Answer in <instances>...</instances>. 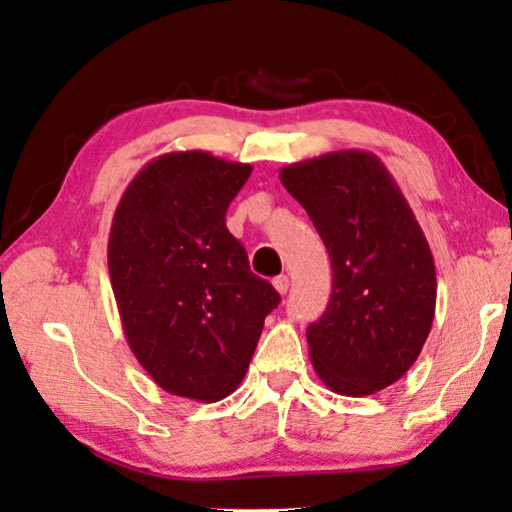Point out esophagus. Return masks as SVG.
<instances>
[{
    "mask_svg": "<svg viewBox=\"0 0 512 512\" xmlns=\"http://www.w3.org/2000/svg\"><path fill=\"white\" fill-rule=\"evenodd\" d=\"M273 286H275L277 293L284 295L288 291V286H291V280H288L286 275H280V277H275V280H273Z\"/></svg>",
    "mask_w": 512,
    "mask_h": 512,
    "instance_id": "obj_1",
    "label": "esophagus"
}]
</instances>
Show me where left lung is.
Instances as JSON below:
<instances>
[{
  "mask_svg": "<svg viewBox=\"0 0 512 512\" xmlns=\"http://www.w3.org/2000/svg\"><path fill=\"white\" fill-rule=\"evenodd\" d=\"M280 181L329 250L333 291L309 324V356L331 392L369 396L396 383L430 336V244L376 154L340 150L286 165Z\"/></svg>",
  "mask_w": 512,
  "mask_h": 512,
  "instance_id": "obj_1",
  "label": "left lung"
}]
</instances>
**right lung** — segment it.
Here are the masks:
<instances>
[{
  "mask_svg": "<svg viewBox=\"0 0 512 512\" xmlns=\"http://www.w3.org/2000/svg\"><path fill=\"white\" fill-rule=\"evenodd\" d=\"M253 167L208 152L147 163L120 197L107 262L136 360L165 392L217 403L244 380L280 304L226 228Z\"/></svg>",
  "mask_w": 512,
  "mask_h": 512,
  "instance_id": "right-lung-1",
  "label": "right lung"
}]
</instances>
